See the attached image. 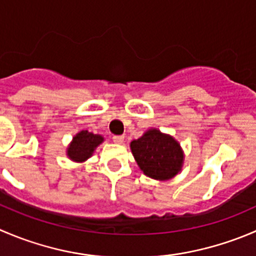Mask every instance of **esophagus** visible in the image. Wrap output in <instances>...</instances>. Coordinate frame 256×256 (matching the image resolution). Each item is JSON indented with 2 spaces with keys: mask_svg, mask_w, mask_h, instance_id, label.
<instances>
[{
  "mask_svg": "<svg viewBox=\"0 0 256 256\" xmlns=\"http://www.w3.org/2000/svg\"><path fill=\"white\" fill-rule=\"evenodd\" d=\"M112 141L115 144H122L124 142V136L122 135H114Z\"/></svg>",
  "mask_w": 256,
  "mask_h": 256,
  "instance_id": "34e87169",
  "label": "esophagus"
}]
</instances>
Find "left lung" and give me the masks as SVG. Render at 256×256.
I'll return each instance as SVG.
<instances>
[{
    "instance_id": "1",
    "label": "left lung",
    "mask_w": 256,
    "mask_h": 256,
    "mask_svg": "<svg viewBox=\"0 0 256 256\" xmlns=\"http://www.w3.org/2000/svg\"><path fill=\"white\" fill-rule=\"evenodd\" d=\"M136 162L148 178L168 180L180 171L182 151L175 138L158 130H150L131 142Z\"/></svg>"
}]
</instances>
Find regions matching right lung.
Here are the masks:
<instances>
[{"label": "right lung", "instance_id": "add662e5", "mask_svg": "<svg viewBox=\"0 0 256 256\" xmlns=\"http://www.w3.org/2000/svg\"><path fill=\"white\" fill-rule=\"evenodd\" d=\"M104 141V138L100 135H95L88 131H81L74 138L72 144L68 150V158L74 161H85L86 158L92 155L94 150L98 145Z\"/></svg>", "mask_w": 256, "mask_h": 256}]
</instances>
